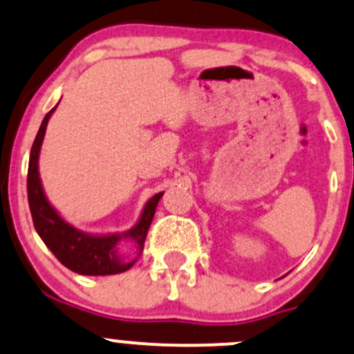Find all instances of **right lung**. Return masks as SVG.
Listing matches in <instances>:
<instances>
[{
	"label": "right lung",
	"mask_w": 354,
	"mask_h": 354,
	"mask_svg": "<svg viewBox=\"0 0 354 354\" xmlns=\"http://www.w3.org/2000/svg\"><path fill=\"white\" fill-rule=\"evenodd\" d=\"M56 107L50 109L44 118L34 145H32L30 160H28L27 194L34 227L42 242L47 245V249L57 257L61 264L66 266L73 272L85 276L119 274V272L133 268L134 262L143 252L145 239H147L148 228H150L153 216H155L156 204H158L163 192L155 194L150 201L145 204L138 223L124 233L92 235V233L78 230L68 221H64L59 216V213L54 209L53 204L47 201L41 177H39V155H41L44 134H46L47 122H49ZM124 243H129L131 248L137 250L136 257H127L122 247Z\"/></svg>",
	"instance_id": "right-lung-1"
}]
</instances>
